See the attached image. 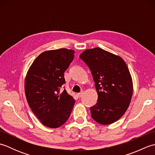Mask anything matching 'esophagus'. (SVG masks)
<instances>
[{"label": "esophagus", "instance_id": "34e87169", "mask_svg": "<svg viewBox=\"0 0 155 155\" xmlns=\"http://www.w3.org/2000/svg\"><path fill=\"white\" fill-rule=\"evenodd\" d=\"M83 92H81V93H78V94H77V95H78V97L81 98L82 96H83Z\"/></svg>", "mask_w": 155, "mask_h": 155}]
</instances>
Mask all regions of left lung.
Returning a JSON list of instances; mask_svg holds the SVG:
<instances>
[{
    "instance_id": "left-lung-1",
    "label": "left lung",
    "mask_w": 155,
    "mask_h": 155,
    "mask_svg": "<svg viewBox=\"0 0 155 155\" xmlns=\"http://www.w3.org/2000/svg\"><path fill=\"white\" fill-rule=\"evenodd\" d=\"M80 58L90 68L98 94L91 107V117L101 124H110L123 116L132 98L133 81L121 57L101 48L87 49Z\"/></svg>"
}]
</instances>
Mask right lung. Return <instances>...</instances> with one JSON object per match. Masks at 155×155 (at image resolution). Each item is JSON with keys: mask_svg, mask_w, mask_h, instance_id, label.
Returning a JSON list of instances; mask_svg holds the SVG:
<instances>
[{"mask_svg": "<svg viewBox=\"0 0 155 155\" xmlns=\"http://www.w3.org/2000/svg\"><path fill=\"white\" fill-rule=\"evenodd\" d=\"M74 51L60 48L43 52L29 68L25 91L29 107L39 120L49 128H58L70 117L75 103L61 87L64 72L74 58Z\"/></svg>", "mask_w": 155, "mask_h": 155, "instance_id": "add662e5", "label": "right lung"}]
</instances>
